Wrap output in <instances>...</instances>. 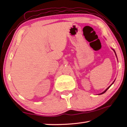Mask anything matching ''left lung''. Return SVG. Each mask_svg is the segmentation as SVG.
Masks as SVG:
<instances>
[{
	"label": "left lung",
	"mask_w": 127,
	"mask_h": 127,
	"mask_svg": "<svg viewBox=\"0 0 127 127\" xmlns=\"http://www.w3.org/2000/svg\"><path fill=\"white\" fill-rule=\"evenodd\" d=\"M114 50V52H115V50ZM115 54H116V53H115ZM116 56H117V55H116ZM114 82H113V83H114ZM113 83H112V84H111V85L110 86H109V87L108 88H107V89H106V90H105V91H104V92H102V93H101V94H100V95H101V94H104V93H105V92H106V91H107V90H108V89H109V87H110L111 86V85H112L113 84Z\"/></svg>",
	"instance_id": "obj_1"
}]
</instances>
